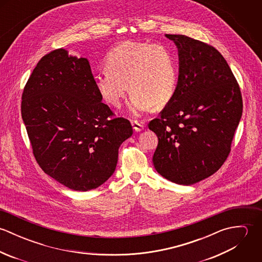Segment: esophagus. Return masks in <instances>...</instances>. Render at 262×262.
<instances>
[{"label": "esophagus", "instance_id": "34e87169", "mask_svg": "<svg viewBox=\"0 0 262 262\" xmlns=\"http://www.w3.org/2000/svg\"><path fill=\"white\" fill-rule=\"evenodd\" d=\"M131 123H132L133 129H134L136 132H140V131H142V130L144 129V124L138 122L137 120H133Z\"/></svg>", "mask_w": 262, "mask_h": 262}]
</instances>
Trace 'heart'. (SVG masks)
Returning a JSON list of instances; mask_svg holds the SVG:
<instances>
[{"instance_id": "obj_1", "label": "heart", "mask_w": 262, "mask_h": 262, "mask_svg": "<svg viewBox=\"0 0 262 262\" xmlns=\"http://www.w3.org/2000/svg\"><path fill=\"white\" fill-rule=\"evenodd\" d=\"M106 71L95 75L101 98L114 108L121 106L129 91V109L135 116L161 108L173 98L178 66L172 51L163 44L124 41L107 54ZM128 85L127 86L126 84Z\"/></svg>"}]
</instances>
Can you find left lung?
<instances>
[{
    "label": "left lung",
    "instance_id": "left-lung-1",
    "mask_svg": "<svg viewBox=\"0 0 262 262\" xmlns=\"http://www.w3.org/2000/svg\"><path fill=\"white\" fill-rule=\"evenodd\" d=\"M179 50L173 98L148 124L158 138L156 171L190 186L214 174L227 159L242 116L239 84L222 54L186 35L165 34Z\"/></svg>",
    "mask_w": 262,
    "mask_h": 262
}]
</instances>
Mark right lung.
<instances>
[{
	"label": "right lung",
	"mask_w": 262,
	"mask_h": 262,
	"mask_svg": "<svg viewBox=\"0 0 262 262\" xmlns=\"http://www.w3.org/2000/svg\"><path fill=\"white\" fill-rule=\"evenodd\" d=\"M21 114L39 166L74 190L107 182L120 145L133 134L130 122L112 118L102 103L89 60L62 48L39 60L24 88Z\"/></svg>",
	"instance_id": "right-lung-1"
}]
</instances>
